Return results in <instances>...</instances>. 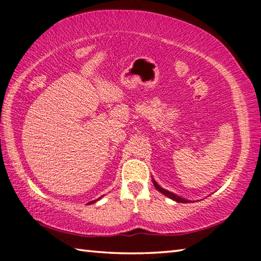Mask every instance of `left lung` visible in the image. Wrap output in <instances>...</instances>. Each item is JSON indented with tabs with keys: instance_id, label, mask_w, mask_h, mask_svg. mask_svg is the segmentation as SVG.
I'll return each instance as SVG.
<instances>
[{
	"instance_id": "8db88e82",
	"label": "left lung",
	"mask_w": 261,
	"mask_h": 261,
	"mask_svg": "<svg viewBox=\"0 0 261 261\" xmlns=\"http://www.w3.org/2000/svg\"><path fill=\"white\" fill-rule=\"evenodd\" d=\"M153 184H154V187H155V189L158 190V191H160L161 193L165 194V196L169 197L170 199H173V200L177 201V202H190L189 200H187V199H183V198H180V197H178V196H176V194L171 193V192H169V191H167V190H165V189H162V188L160 187V185L155 183V180H153Z\"/></svg>"
}]
</instances>
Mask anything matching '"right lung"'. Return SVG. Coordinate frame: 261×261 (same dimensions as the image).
I'll use <instances>...</instances> for the list:
<instances>
[{
    "mask_svg": "<svg viewBox=\"0 0 261 261\" xmlns=\"http://www.w3.org/2000/svg\"><path fill=\"white\" fill-rule=\"evenodd\" d=\"M96 200H98V199H96ZM96 200H92V201L88 202V204H93V202H94V201H96Z\"/></svg>",
    "mask_w": 261,
    "mask_h": 261,
    "instance_id": "1",
    "label": "right lung"
}]
</instances>
